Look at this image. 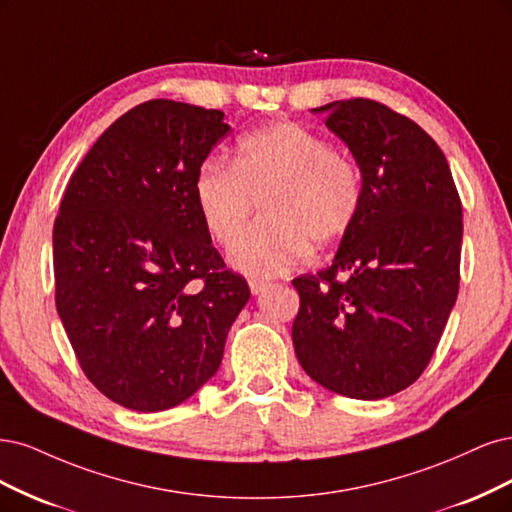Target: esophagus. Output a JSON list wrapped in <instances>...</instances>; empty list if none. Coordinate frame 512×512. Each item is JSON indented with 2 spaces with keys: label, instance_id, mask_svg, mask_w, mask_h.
<instances>
[{
  "label": "esophagus",
  "instance_id": "34e87169",
  "mask_svg": "<svg viewBox=\"0 0 512 512\" xmlns=\"http://www.w3.org/2000/svg\"><path fill=\"white\" fill-rule=\"evenodd\" d=\"M249 287H251L253 295H259L261 291H266L270 287V283H268V280H263V278H249Z\"/></svg>",
  "mask_w": 512,
  "mask_h": 512
}]
</instances>
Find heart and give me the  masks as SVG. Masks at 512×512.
I'll return each mask as SVG.
<instances>
[{
    "instance_id": "heart-1",
    "label": "heart",
    "mask_w": 512,
    "mask_h": 512,
    "mask_svg": "<svg viewBox=\"0 0 512 512\" xmlns=\"http://www.w3.org/2000/svg\"><path fill=\"white\" fill-rule=\"evenodd\" d=\"M208 236L232 246L264 200V221L232 249L234 266L276 276L306 257L308 242L340 240L359 217L364 180L357 163L298 123H272L238 140L234 161L208 159L193 180Z\"/></svg>"
}]
</instances>
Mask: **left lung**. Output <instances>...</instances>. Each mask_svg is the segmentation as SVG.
<instances>
[{"mask_svg":"<svg viewBox=\"0 0 512 512\" xmlns=\"http://www.w3.org/2000/svg\"><path fill=\"white\" fill-rule=\"evenodd\" d=\"M315 112L346 142L364 202L329 268L293 278L291 338L306 374L355 400L410 387L459 291L461 200L440 146L404 114L353 97Z\"/></svg>","mask_w":512,"mask_h":512,"instance_id":"obj_1","label":"left lung"}]
</instances>
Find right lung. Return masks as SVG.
Masks as SVG:
<instances>
[{"instance_id": "add662e5", "label": "right lung", "mask_w": 512, "mask_h": 512, "mask_svg": "<svg viewBox=\"0 0 512 512\" xmlns=\"http://www.w3.org/2000/svg\"><path fill=\"white\" fill-rule=\"evenodd\" d=\"M151 100L74 170L53 227L55 304L89 381L129 410L178 406L219 370L251 298L197 212L193 180L229 125Z\"/></svg>"}]
</instances>
